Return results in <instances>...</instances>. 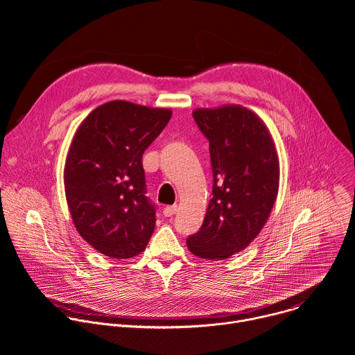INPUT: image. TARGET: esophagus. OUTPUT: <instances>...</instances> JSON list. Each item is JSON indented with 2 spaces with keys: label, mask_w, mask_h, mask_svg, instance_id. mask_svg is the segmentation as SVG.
<instances>
[{
  "label": "esophagus",
  "mask_w": 355,
  "mask_h": 355,
  "mask_svg": "<svg viewBox=\"0 0 355 355\" xmlns=\"http://www.w3.org/2000/svg\"><path fill=\"white\" fill-rule=\"evenodd\" d=\"M178 211V205H167V207H164V209H163V214H164V216H173L175 212Z\"/></svg>",
  "instance_id": "esophagus-1"
}]
</instances>
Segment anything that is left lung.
<instances>
[{"mask_svg":"<svg viewBox=\"0 0 355 355\" xmlns=\"http://www.w3.org/2000/svg\"><path fill=\"white\" fill-rule=\"evenodd\" d=\"M192 116L209 140L212 199L187 245L207 260H226L254 240L270 218L279 187V160L266 123L241 105L199 108Z\"/></svg>","mask_w":355,"mask_h":355,"instance_id":"obj_1","label":"left lung"}]
</instances>
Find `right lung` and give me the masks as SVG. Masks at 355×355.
<instances>
[{
    "instance_id": "1",
    "label": "right lung",
    "mask_w": 355,
    "mask_h": 355,
    "mask_svg": "<svg viewBox=\"0 0 355 355\" xmlns=\"http://www.w3.org/2000/svg\"><path fill=\"white\" fill-rule=\"evenodd\" d=\"M173 115L129 101H110L78 126L64 164L73 223L101 254L125 260L141 252L156 225L146 196L141 156Z\"/></svg>"
}]
</instances>
